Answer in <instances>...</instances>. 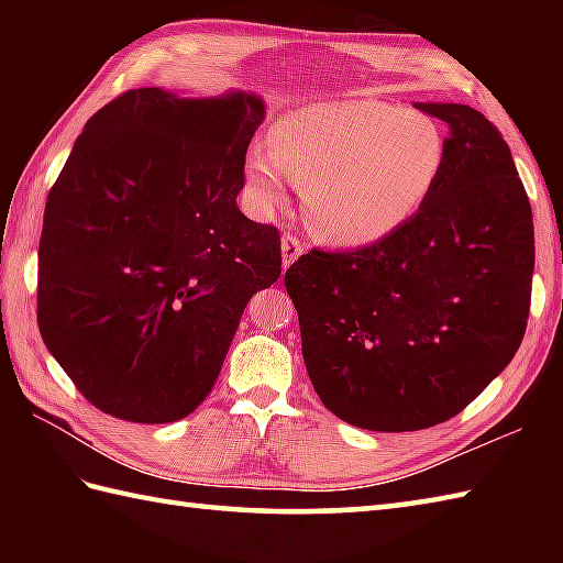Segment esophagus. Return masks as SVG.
Masks as SVG:
<instances>
[{"label": "esophagus", "instance_id": "34e87169", "mask_svg": "<svg viewBox=\"0 0 563 563\" xmlns=\"http://www.w3.org/2000/svg\"><path fill=\"white\" fill-rule=\"evenodd\" d=\"M280 249H283V266L285 268H290L292 263L302 256V251H305V244H302V239L300 236H295V234H283V242H280Z\"/></svg>", "mask_w": 563, "mask_h": 563}]
</instances>
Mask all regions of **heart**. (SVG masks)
Here are the masks:
<instances>
[{"label": "heart", "instance_id": "obj_1", "mask_svg": "<svg viewBox=\"0 0 563 563\" xmlns=\"http://www.w3.org/2000/svg\"><path fill=\"white\" fill-rule=\"evenodd\" d=\"M448 140L430 115L379 101H324L288 113L273 147L246 152V188L263 212L305 186L314 230L341 246L382 242L421 212L442 181Z\"/></svg>", "mask_w": 563, "mask_h": 563}]
</instances>
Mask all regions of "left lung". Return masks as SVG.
Returning a JSON list of instances; mask_svg holds the SVG:
<instances>
[{"label": "left lung", "mask_w": 563, "mask_h": 563, "mask_svg": "<svg viewBox=\"0 0 563 563\" xmlns=\"http://www.w3.org/2000/svg\"><path fill=\"white\" fill-rule=\"evenodd\" d=\"M428 206L382 242L312 249L285 273L307 375L341 421L404 433L457 416L504 373L530 314L532 208L504 135L464 103Z\"/></svg>", "instance_id": "obj_1"}]
</instances>
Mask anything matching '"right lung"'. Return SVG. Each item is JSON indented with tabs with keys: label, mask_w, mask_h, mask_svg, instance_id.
Masks as SVG:
<instances>
[{
	"label": "right lung",
	"mask_w": 563,
	"mask_h": 563,
	"mask_svg": "<svg viewBox=\"0 0 563 563\" xmlns=\"http://www.w3.org/2000/svg\"><path fill=\"white\" fill-rule=\"evenodd\" d=\"M263 101L130 89L89 118L45 202L38 329L99 411L172 423L218 379L280 232L236 208Z\"/></svg>",
	"instance_id": "1"
}]
</instances>
